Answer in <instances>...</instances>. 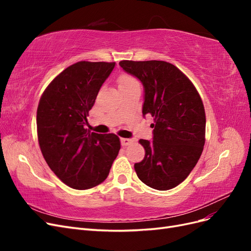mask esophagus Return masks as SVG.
Instances as JSON below:
<instances>
[{
    "label": "esophagus",
    "instance_id": "34e87169",
    "mask_svg": "<svg viewBox=\"0 0 251 251\" xmlns=\"http://www.w3.org/2000/svg\"><path fill=\"white\" fill-rule=\"evenodd\" d=\"M120 141H121V146H124V147L130 146L131 143H133V140L132 139H128V138H121Z\"/></svg>",
    "mask_w": 251,
    "mask_h": 251
}]
</instances>
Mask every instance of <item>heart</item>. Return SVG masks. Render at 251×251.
<instances>
[{"instance_id":"1","label":"heart","mask_w":251,"mask_h":251,"mask_svg":"<svg viewBox=\"0 0 251 251\" xmlns=\"http://www.w3.org/2000/svg\"><path fill=\"white\" fill-rule=\"evenodd\" d=\"M117 82H118V87L119 89H123V88H126V87H128L131 85H134V83H137V80H136L133 76H131L130 74H121L119 75V77L117 79Z\"/></svg>"}]
</instances>
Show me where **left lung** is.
<instances>
[{
	"label": "left lung",
	"instance_id": "8db88e82",
	"mask_svg": "<svg viewBox=\"0 0 251 251\" xmlns=\"http://www.w3.org/2000/svg\"><path fill=\"white\" fill-rule=\"evenodd\" d=\"M119 65L142 82V114L154 118L153 140H139L146 155L135 163L136 174L158 191L176 187L196 166L205 143L206 118L198 91L176 66L163 60Z\"/></svg>",
	"mask_w": 251,
	"mask_h": 251
}]
</instances>
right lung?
Instances as JSON below:
<instances>
[{
	"mask_svg": "<svg viewBox=\"0 0 251 251\" xmlns=\"http://www.w3.org/2000/svg\"><path fill=\"white\" fill-rule=\"evenodd\" d=\"M115 63L78 62L53 79L36 112L37 138L51 171L65 184L89 189L107 179L120 150L115 134L87 128L89 111Z\"/></svg>",
	"mask_w": 251,
	"mask_h": 251,
	"instance_id": "obj_1",
	"label": "right lung"
}]
</instances>
